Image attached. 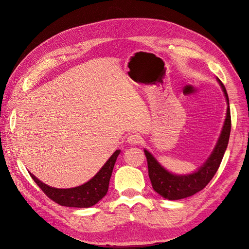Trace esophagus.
<instances>
[{
  "mask_svg": "<svg viewBox=\"0 0 249 249\" xmlns=\"http://www.w3.org/2000/svg\"><path fill=\"white\" fill-rule=\"evenodd\" d=\"M140 140H141V137L138 134H131L127 138V142L129 144H132V145L138 144V143H140Z\"/></svg>",
  "mask_w": 249,
  "mask_h": 249,
  "instance_id": "esophagus-1",
  "label": "esophagus"
}]
</instances>
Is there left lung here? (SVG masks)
<instances>
[{
	"label": "left lung",
	"instance_id": "left-lung-1",
	"mask_svg": "<svg viewBox=\"0 0 249 249\" xmlns=\"http://www.w3.org/2000/svg\"><path fill=\"white\" fill-rule=\"evenodd\" d=\"M217 81L224 91L228 104L226 119L213 152L197 172L185 176L171 174L159 163V161L153 158L150 152L144 149L148 165V176L152 188L164 199L180 200L195 195L196 193L203 190L210 182L218 171L228 145L231 131V116L226 89L219 78H217Z\"/></svg>",
	"mask_w": 249,
	"mask_h": 249
}]
</instances>
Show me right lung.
<instances>
[{
  "instance_id": "right-lung-1",
  "label": "right lung",
  "mask_w": 249,
  "mask_h": 249,
  "mask_svg": "<svg viewBox=\"0 0 249 249\" xmlns=\"http://www.w3.org/2000/svg\"><path fill=\"white\" fill-rule=\"evenodd\" d=\"M120 150H116L107 162L86 184L71 189H56L52 188L41 180H39L31 173L30 176L47 197L60 206L73 208H89L97 204L106 196L109 188V181L112 176L113 168Z\"/></svg>"
}]
</instances>
